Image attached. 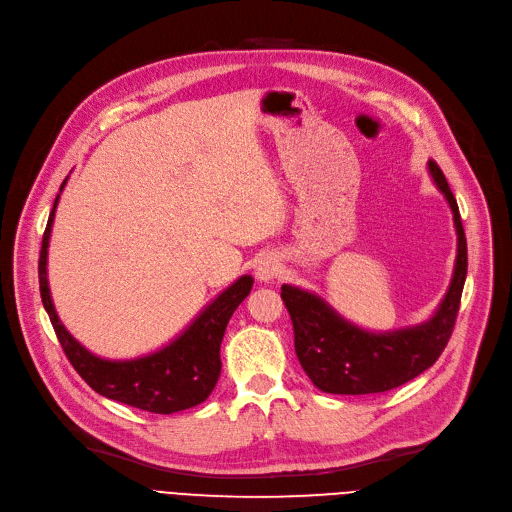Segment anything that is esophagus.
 Masks as SVG:
<instances>
[{
    "label": "esophagus",
    "instance_id": "esophagus-1",
    "mask_svg": "<svg viewBox=\"0 0 512 512\" xmlns=\"http://www.w3.org/2000/svg\"><path fill=\"white\" fill-rule=\"evenodd\" d=\"M279 273H281V262L275 256H264L256 266V277L264 283L277 279Z\"/></svg>",
    "mask_w": 512,
    "mask_h": 512
}]
</instances>
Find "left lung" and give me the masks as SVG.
Wrapping results in <instances>:
<instances>
[{
	"label": "left lung",
	"mask_w": 512,
	"mask_h": 512,
	"mask_svg": "<svg viewBox=\"0 0 512 512\" xmlns=\"http://www.w3.org/2000/svg\"><path fill=\"white\" fill-rule=\"evenodd\" d=\"M428 167L453 208L459 239L455 275L434 318L413 328L374 335L343 320L318 295L291 285L281 287V299L293 322L297 359L322 393L370 395L393 390L436 364L453 335L467 277V239L442 169L434 161Z\"/></svg>",
	"instance_id": "left-lung-1"
}]
</instances>
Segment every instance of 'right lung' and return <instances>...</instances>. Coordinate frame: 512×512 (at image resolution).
I'll return each mask as SVG.
<instances>
[{
  "mask_svg": "<svg viewBox=\"0 0 512 512\" xmlns=\"http://www.w3.org/2000/svg\"><path fill=\"white\" fill-rule=\"evenodd\" d=\"M66 184V179H64ZM62 184V188H64ZM59 194L43 233L39 287L59 345L82 380L99 395L150 413H175L200 405L213 393L221 374V341L237 306L252 289V277L237 279L173 343L130 362H109L86 351L59 322L47 285V246Z\"/></svg>",
  "mask_w": 512,
  "mask_h": 512,
  "instance_id": "1",
  "label": "right lung"
}]
</instances>
